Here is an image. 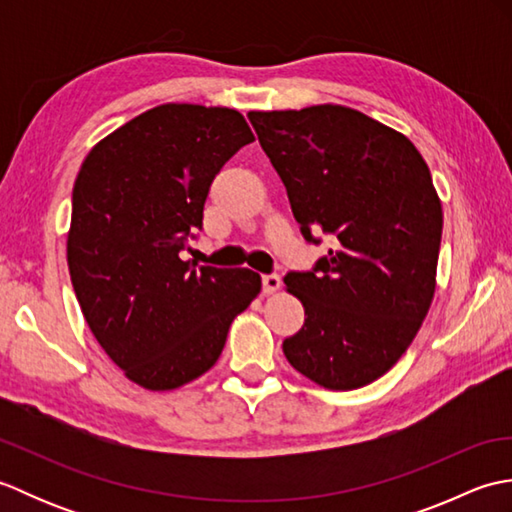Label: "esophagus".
<instances>
[{"label": "esophagus", "mask_w": 512, "mask_h": 512, "mask_svg": "<svg viewBox=\"0 0 512 512\" xmlns=\"http://www.w3.org/2000/svg\"><path fill=\"white\" fill-rule=\"evenodd\" d=\"M281 286V277L279 275H264L262 277V290L264 295H273V292H277Z\"/></svg>", "instance_id": "esophagus-1"}]
</instances>
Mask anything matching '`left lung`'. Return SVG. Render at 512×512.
<instances>
[{
    "label": "left lung",
    "instance_id": "8db88e82",
    "mask_svg": "<svg viewBox=\"0 0 512 512\" xmlns=\"http://www.w3.org/2000/svg\"><path fill=\"white\" fill-rule=\"evenodd\" d=\"M301 233L334 237L312 273H288L306 310L288 363L325 389L387 374L416 339L436 292L442 204L411 140L345 105L248 112Z\"/></svg>",
    "mask_w": 512,
    "mask_h": 512
}]
</instances>
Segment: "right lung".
Returning <instances> with one entry per match:
<instances>
[{
    "label": "right lung",
    "instance_id": "obj_1",
    "mask_svg": "<svg viewBox=\"0 0 512 512\" xmlns=\"http://www.w3.org/2000/svg\"><path fill=\"white\" fill-rule=\"evenodd\" d=\"M253 140L237 110L165 103L99 140L74 180L76 299L105 354L149 391L209 372L231 323L262 290L248 268L180 259L213 178Z\"/></svg>",
    "mask_w": 512,
    "mask_h": 512
}]
</instances>
